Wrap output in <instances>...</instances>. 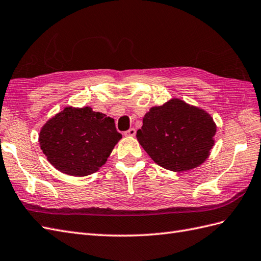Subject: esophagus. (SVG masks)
<instances>
[{"label":"esophagus","mask_w":261,"mask_h":261,"mask_svg":"<svg viewBox=\"0 0 261 261\" xmlns=\"http://www.w3.org/2000/svg\"><path fill=\"white\" fill-rule=\"evenodd\" d=\"M124 136L125 137H135L136 136V129L135 128H131L128 131L124 132Z\"/></svg>","instance_id":"1"}]
</instances>
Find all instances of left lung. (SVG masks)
<instances>
[{"instance_id": "left-lung-1", "label": "left lung", "mask_w": 261, "mask_h": 261, "mask_svg": "<svg viewBox=\"0 0 261 261\" xmlns=\"http://www.w3.org/2000/svg\"><path fill=\"white\" fill-rule=\"evenodd\" d=\"M137 139L158 165L173 172L202 165L215 144L216 123L208 112L178 98L152 107Z\"/></svg>"}]
</instances>
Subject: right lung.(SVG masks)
<instances>
[{
    "instance_id": "1",
    "label": "right lung",
    "mask_w": 261,
    "mask_h": 261,
    "mask_svg": "<svg viewBox=\"0 0 261 261\" xmlns=\"http://www.w3.org/2000/svg\"><path fill=\"white\" fill-rule=\"evenodd\" d=\"M122 136L115 120L90 107L64 110L48 119L38 135L48 162L71 176H87L107 162Z\"/></svg>"
}]
</instances>
